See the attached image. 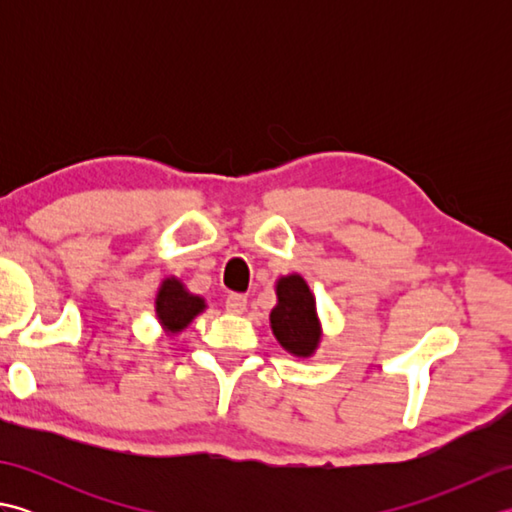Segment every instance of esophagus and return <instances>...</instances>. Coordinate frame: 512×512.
Wrapping results in <instances>:
<instances>
[{
    "mask_svg": "<svg viewBox=\"0 0 512 512\" xmlns=\"http://www.w3.org/2000/svg\"><path fill=\"white\" fill-rule=\"evenodd\" d=\"M246 295H239V292H231L226 295V310L231 314H242L246 310Z\"/></svg>",
    "mask_w": 512,
    "mask_h": 512,
    "instance_id": "34e87169",
    "label": "esophagus"
}]
</instances>
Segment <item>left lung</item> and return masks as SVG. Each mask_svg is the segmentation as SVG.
<instances>
[{"label": "left lung", "instance_id": "obj_1", "mask_svg": "<svg viewBox=\"0 0 512 512\" xmlns=\"http://www.w3.org/2000/svg\"><path fill=\"white\" fill-rule=\"evenodd\" d=\"M270 328L284 350L295 356H312L321 341L317 301L299 275L277 281V306L270 312Z\"/></svg>", "mask_w": 512, "mask_h": 512}]
</instances>
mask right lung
Here are the masks:
<instances>
[{"label": "right lung", "mask_w": 512, "mask_h": 512, "mask_svg": "<svg viewBox=\"0 0 512 512\" xmlns=\"http://www.w3.org/2000/svg\"><path fill=\"white\" fill-rule=\"evenodd\" d=\"M204 308V299L184 290L176 277L162 281L156 297V314L160 325L169 334L182 332Z\"/></svg>", "instance_id": "add662e5"}]
</instances>
